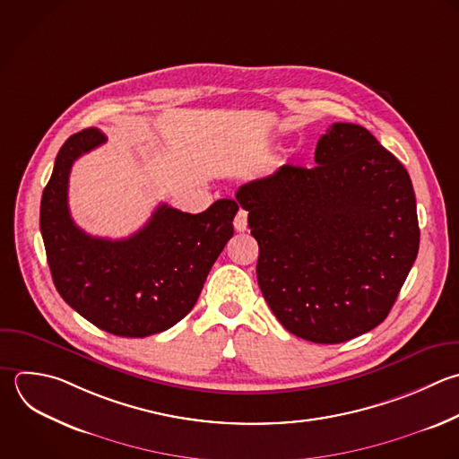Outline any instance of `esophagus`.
Returning <instances> with one entry per match:
<instances>
[{
    "instance_id": "obj_1",
    "label": "esophagus",
    "mask_w": 459,
    "mask_h": 459,
    "mask_svg": "<svg viewBox=\"0 0 459 459\" xmlns=\"http://www.w3.org/2000/svg\"><path fill=\"white\" fill-rule=\"evenodd\" d=\"M233 226L237 231H246L247 230V213L244 210H240L233 221Z\"/></svg>"
}]
</instances>
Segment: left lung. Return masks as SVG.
I'll return each instance as SVG.
<instances>
[{
	"label": "left lung",
	"mask_w": 459,
	"mask_h": 459,
	"mask_svg": "<svg viewBox=\"0 0 459 459\" xmlns=\"http://www.w3.org/2000/svg\"><path fill=\"white\" fill-rule=\"evenodd\" d=\"M314 161L246 183L237 203L258 242L256 278L294 335L335 344L380 325L416 260L420 230L403 165L355 124H332Z\"/></svg>",
	"instance_id": "1"
}]
</instances>
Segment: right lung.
I'll return each instance as SVG.
<instances>
[{
  "label": "right lung",
  "mask_w": 459,
  "mask_h": 459,
  "mask_svg": "<svg viewBox=\"0 0 459 459\" xmlns=\"http://www.w3.org/2000/svg\"><path fill=\"white\" fill-rule=\"evenodd\" d=\"M106 140L91 127L61 147L41 199V235L56 289L72 308L109 333L147 337L194 308L233 237L238 204L221 199L197 215L160 204L127 238L91 237L70 215L68 181L74 161Z\"/></svg>",
  "instance_id": "1"
}]
</instances>
